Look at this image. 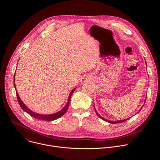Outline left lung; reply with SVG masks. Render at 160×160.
I'll return each mask as SVG.
<instances>
[{
    "label": "left lung",
    "mask_w": 160,
    "mask_h": 160,
    "mask_svg": "<svg viewBox=\"0 0 160 160\" xmlns=\"http://www.w3.org/2000/svg\"><path fill=\"white\" fill-rule=\"evenodd\" d=\"M143 106H144V105L141 107V108L139 109V111H138V112L137 113H139V111L142 109V108H143ZM94 109H95V111H96V114L98 115V116L100 118H101V119H102L103 120H104V121H106V122H108V123H112V124H115V123H122V122H125V121H127V120H128L129 118H127V119H124V120H116V121H111V120H107V119H105V118H102L99 114L97 112V111L96 110V108H95V107H94ZM136 113V114H137ZM135 114V115H136Z\"/></svg>",
    "instance_id": "left-lung-1"
}]
</instances>
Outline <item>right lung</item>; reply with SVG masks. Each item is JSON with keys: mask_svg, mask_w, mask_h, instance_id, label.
Listing matches in <instances>:
<instances>
[{"mask_svg": "<svg viewBox=\"0 0 160 160\" xmlns=\"http://www.w3.org/2000/svg\"><path fill=\"white\" fill-rule=\"evenodd\" d=\"M15 74L14 75V87H15V89H16V85H15ZM76 88H74L72 91L71 92L69 95V96H68V102H66V105L64 106V108L60 110L59 111L56 112V113H54V114H51V115H41V114H38V113H37L35 112H33V111H32L31 109H30L23 102H22L20 98V97L19 96V94L17 92V90L16 91V96H17V99H18V101L19 102V104L20 105L21 108L23 109L25 112H27L28 115H30L31 117H32L33 118H35V119H38V120H44V121H53V120H55L60 117H61L63 115H64L65 112H66L68 108V106H69L70 105V99H71V97L72 96V94H73V92H75Z\"/></svg>", "mask_w": 160, "mask_h": 160, "instance_id": "obj_1", "label": "right lung"}]
</instances>
